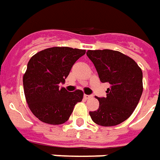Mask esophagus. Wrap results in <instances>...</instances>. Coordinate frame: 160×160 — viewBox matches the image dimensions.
Segmentation results:
<instances>
[{
    "label": "esophagus",
    "mask_w": 160,
    "mask_h": 160,
    "mask_svg": "<svg viewBox=\"0 0 160 160\" xmlns=\"http://www.w3.org/2000/svg\"><path fill=\"white\" fill-rule=\"evenodd\" d=\"M93 96L92 95H88V94H84V98L85 99H90V98H92Z\"/></svg>",
    "instance_id": "1"
}]
</instances>
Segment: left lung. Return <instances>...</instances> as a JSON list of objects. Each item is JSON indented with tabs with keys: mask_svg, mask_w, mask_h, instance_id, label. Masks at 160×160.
I'll use <instances>...</instances> for the list:
<instances>
[{
	"mask_svg": "<svg viewBox=\"0 0 160 160\" xmlns=\"http://www.w3.org/2000/svg\"><path fill=\"white\" fill-rule=\"evenodd\" d=\"M87 56L96 68L102 82H108L107 97L99 98L100 106L89 112L94 123L114 126L130 117L143 90L142 69L129 56L110 49L88 50Z\"/></svg>",
	"mask_w": 160,
	"mask_h": 160,
	"instance_id": "8db88e82",
	"label": "left lung"
}]
</instances>
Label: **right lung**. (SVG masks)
I'll list each match as a JSON object with an SVG mask.
<instances>
[{"mask_svg":"<svg viewBox=\"0 0 160 160\" xmlns=\"http://www.w3.org/2000/svg\"><path fill=\"white\" fill-rule=\"evenodd\" d=\"M84 49L53 47L42 50L29 60L23 77L25 100L31 112L43 123L58 125L66 123L83 92L59 88L72 66L85 53Z\"/></svg>","mask_w":160,"mask_h":160,"instance_id":"right-lung-1","label":"right lung"}]
</instances>
